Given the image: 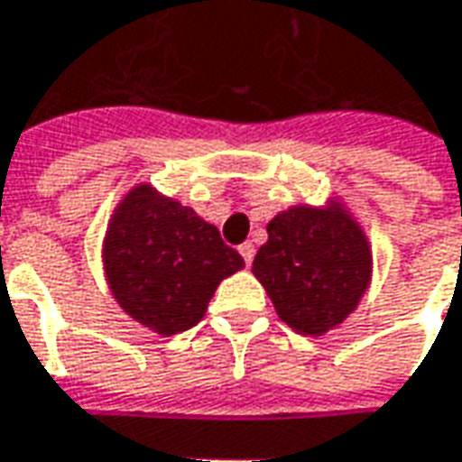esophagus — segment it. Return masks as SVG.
<instances>
[{"label": "esophagus", "mask_w": 462, "mask_h": 462, "mask_svg": "<svg viewBox=\"0 0 462 462\" xmlns=\"http://www.w3.org/2000/svg\"><path fill=\"white\" fill-rule=\"evenodd\" d=\"M240 254H242V260H245V264H253V260H254L253 242H245V245H240Z\"/></svg>", "instance_id": "34e87169"}]
</instances>
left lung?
<instances>
[{"mask_svg": "<svg viewBox=\"0 0 462 462\" xmlns=\"http://www.w3.org/2000/svg\"><path fill=\"white\" fill-rule=\"evenodd\" d=\"M253 275L280 320L300 335L320 337L360 305L373 277V250L343 202L295 205L267 222Z\"/></svg>", "mask_w": 462, "mask_h": 462, "instance_id": "8db88e82", "label": "left lung"}]
</instances>
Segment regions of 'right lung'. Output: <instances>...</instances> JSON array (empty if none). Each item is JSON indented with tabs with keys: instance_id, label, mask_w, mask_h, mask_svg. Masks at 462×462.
Listing matches in <instances>:
<instances>
[{
	"instance_id": "right-lung-1",
	"label": "right lung",
	"mask_w": 462,
	"mask_h": 462,
	"mask_svg": "<svg viewBox=\"0 0 462 462\" xmlns=\"http://www.w3.org/2000/svg\"><path fill=\"white\" fill-rule=\"evenodd\" d=\"M102 263L119 308L167 337L195 328L217 285L245 267L215 225L147 182L112 212Z\"/></svg>"
}]
</instances>
